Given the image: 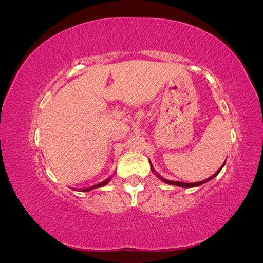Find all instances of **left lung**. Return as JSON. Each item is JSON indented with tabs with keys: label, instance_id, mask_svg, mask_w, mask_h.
<instances>
[{
	"label": "left lung",
	"instance_id": "1",
	"mask_svg": "<svg viewBox=\"0 0 263 263\" xmlns=\"http://www.w3.org/2000/svg\"><path fill=\"white\" fill-rule=\"evenodd\" d=\"M149 163H150V168H151V171H153L156 176L160 179L161 181H163L164 183H166V184H170V185H177V186H180V187H195V186H200V185H202V184H204V183H206V182H209V181H211L212 179H214L215 177L217 176V174L220 172V170L224 168V165H225V163H226V160H225V162L222 163V165L220 166V168L215 172L213 176H211L209 179H206V180H204V181H201V182H195V183H184V182H180V181H171V180H168V179H164L163 177H161L160 174H159L158 172H156V170L154 169V166H153V163H151V161L149 160Z\"/></svg>",
	"mask_w": 263,
	"mask_h": 263
}]
</instances>
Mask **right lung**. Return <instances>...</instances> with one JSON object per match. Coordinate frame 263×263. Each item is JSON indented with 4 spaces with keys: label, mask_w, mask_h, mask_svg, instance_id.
I'll list each match as a JSON object with an SVG mask.
<instances>
[{
    "label": "right lung",
    "mask_w": 263,
    "mask_h": 263,
    "mask_svg": "<svg viewBox=\"0 0 263 263\" xmlns=\"http://www.w3.org/2000/svg\"><path fill=\"white\" fill-rule=\"evenodd\" d=\"M112 178L113 177H109V178H107L106 180H104V181H102V182H100V183H98V184H95V185H92V186H90V187H85V189H82V190H79V191H81V192H89V191H91V190H94V189H98V187H102V186H104V185H106L107 183L112 180ZM73 190H76V189H73Z\"/></svg>",
    "instance_id": "1"
}]
</instances>
